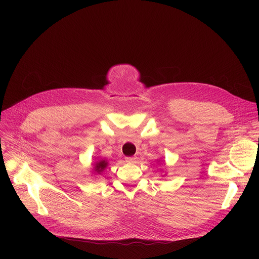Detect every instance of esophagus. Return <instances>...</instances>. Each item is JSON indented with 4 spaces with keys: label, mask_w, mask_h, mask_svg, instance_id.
I'll list each match as a JSON object with an SVG mask.
<instances>
[{
    "label": "esophagus",
    "mask_w": 259,
    "mask_h": 259,
    "mask_svg": "<svg viewBox=\"0 0 259 259\" xmlns=\"http://www.w3.org/2000/svg\"><path fill=\"white\" fill-rule=\"evenodd\" d=\"M136 161H137V158H135V157H127L126 158V162H128V163H136Z\"/></svg>",
    "instance_id": "esophagus-1"
}]
</instances>
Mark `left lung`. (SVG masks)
Returning <instances> with one entry per match:
<instances>
[{
  "label": "left lung",
  "mask_w": 259,
  "mask_h": 259,
  "mask_svg": "<svg viewBox=\"0 0 259 259\" xmlns=\"http://www.w3.org/2000/svg\"><path fill=\"white\" fill-rule=\"evenodd\" d=\"M158 162H160V161H158Z\"/></svg>",
  "instance_id": "1"
}]
</instances>
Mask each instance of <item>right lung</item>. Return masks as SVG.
<instances>
[{"label":"right lung","instance_id":"1","mask_svg":"<svg viewBox=\"0 0 259 259\" xmlns=\"http://www.w3.org/2000/svg\"><path fill=\"white\" fill-rule=\"evenodd\" d=\"M108 165V162L107 160L105 159H100V160H97L94 164H93V168H92V174L94 175H98V174H101L105 168L107 167Z\"/></svg>","mask_w":259,"mask_h":259}]
</instances>
